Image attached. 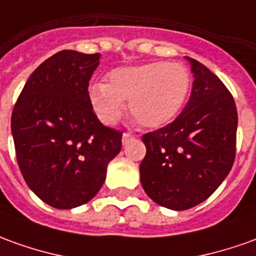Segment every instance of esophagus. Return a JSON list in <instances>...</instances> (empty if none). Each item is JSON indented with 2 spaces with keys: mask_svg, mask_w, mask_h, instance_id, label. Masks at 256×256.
Here are the masks:
<instances>
[{
  "mask_svg": "<svg viewBox=\"0 0 256 256\" xmlns=\"http://www.w3.org/2000/svg\"><path fill=\"white\" fill-rule=\"evenodd\" d=\"M134 137H136V136H134V134H132V133H123L122 142H123V144H128V141L133 140Z\"/></svg>",
  "mask_w": 256,
  "mask_h": 256,
  "instance_id": "1",
  "label": "esophagus"
}]
</instances>
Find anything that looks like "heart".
I'll return each instance as SVG.
<instances>
[{"mask_svg": "<svg viewBox=\"0 0 256 256\" xmlns=\"http://www.w3.org/2000/svg\"><path fill=\"white\" fill-rule=\"evenodd\" d=\"M191 90L190 70L178 62H148L122 66L106 74L105 84L90 87L88 97L98 119L115 124L128 101L141 126L156 128L172 122L183 110Z\"/></svg>", "mask_w": 256, "mask_h": 256, "instance_id": "obj_1", "label": "heart"}]
</instances>
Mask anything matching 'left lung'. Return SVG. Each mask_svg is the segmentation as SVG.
Wrapping results in <instances>:
<instances>
[{
  "instance_id": "left-lung-1",
  "label": "left lung",
  "mask_w": 256,
  "mask_h": 256,
  "mask_svg": "<svg viewBox=\"0 0 256 256\" xmlns=\"http://www.w3.org/2000/svg\"><path fill=\"white\" fill-rule=\"evenodd\" d=\"M194 74L190 100L165 128L142 136V188L152 201L186 210L205 201L226 178L236 158L237 108L216 74L187 58Z\"/></svg>"
}]
</instances>
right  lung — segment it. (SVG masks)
<instances>
[{"label":"right lung","mask_w":256,"mask_h":256,"mask_svg":"<svg viewBox=\"0 0 256 256\" xmlns=\"http://www.w3.org/2000/svg\"><path fill=\"white\" fill-rule=\"evenodd\" d=\"M98 65L100 54L60 51L30 74L14 106L19 169L28 188L56 209L88 202L122 148V132L104 126L90 104Z\"/></svg>","instance_id":"obj_1"}]
</instances>
